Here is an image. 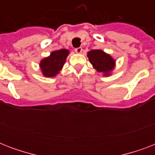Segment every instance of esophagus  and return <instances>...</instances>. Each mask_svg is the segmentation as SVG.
Instances as JSON below:
<instances>
[{
	"instance_id": "obj_1",
	"label": "esophagus",
	"mask_w": 155,
	"mask_h": 155,
	"mask_svg": "<svg viewBox=\"0 0 155 155\" xmlns=\"http://www.w3.org/2000/svg\"><path fill=\"white\" fill-rule=\"evenodd\" d=\"M75 51L76 52V53H78V54L82 53V51H83L82 47H78V48H75Z\"/></svg>"
}]
</instances>
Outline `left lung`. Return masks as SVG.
<instances>
[{
	"mask_svg": "<svg viewBox=\"0 0 155 155\" xmlns=\"http://www.w3.org/2000/svg\"><path fill=\"white\" fill-rule=\"evenodd\" d=\"M90 63L99 72H104L108 75L115 66V61L109 54H107L101 50H92L87 53Z\"/></svg>",
	"mask_w": 155,
	"mask_h": 155,
	"instance_id": "left-lung-1",
	"label": "left lung"
}]
</instances>
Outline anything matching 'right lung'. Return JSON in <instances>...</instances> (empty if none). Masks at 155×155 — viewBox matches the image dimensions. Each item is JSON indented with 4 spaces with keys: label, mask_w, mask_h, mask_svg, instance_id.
Here are the masks:
<instances>
[{
    "label": "right lung",
    "mask_w": 155,
    "mask_h": 155,
    "mask_svg": "<svg viewBox=\"0 0 155 155\" xmlns=\"http://www.w3.org/2000/svg\"><path fill=\"white\" fill-rule=\"evenodd\" d=\"M68 54V50H58L52 52L49 57L43 58L40 63L42 74L47 77H53L57 75L63 68Z\"/></svg>",
    "instance_id": "right-lung-1"
}]
</instances>
